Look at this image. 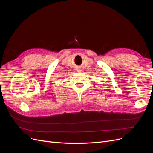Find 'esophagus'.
Listing matches in <instances>:
<instances>
[{"label":"esophagus","instance_id":"obj_1","mask_svg":"<svg viewBox=\"0 0 153 153\" xmlns=\"http://www.w3.org/2000/svg\"><path fill=\"white\" fill-rule=\"evenodd\" d=\"M78 71H79V70H78Z\"/></svg>","mask_w":153,"mask_h":153}]
</instances>
